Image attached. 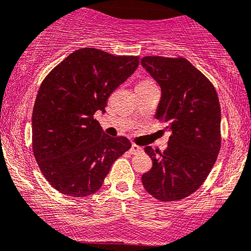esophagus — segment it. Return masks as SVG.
<instances>
[{
	"label": "esophagus",
	"mask_w": 251,
	"mask_h": 251,
	"mask_svg": "<svg viewBox=\"0 0 251 251\" xmlns=\"http://www.w3.org/2000/svg\"><path fill=\"white\" fill-rule=\"evenodd\" d=\"M130 151H131V153H138L142 151V148L138 147V145H136V144H132Z\"/></svg>",
	"instance_id": "esophagus-1"
}]
</instances>
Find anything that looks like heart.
I'll return each instance as SVG.
<instances>
[{"instance_id": "heart-1", "label": "heart", "mask_w": 251, "mask_h": 251, "mask_svg": "<svg viewBox=\"0 0 251 251\" xmlns=\"http://www.w3.org/2000/svg\"><path fill=\"white\" fill-rule=\"evenodd\" d=\"M148 82H149V81H145V82H142V83H148Z\"/></svg>"}]
</instances>
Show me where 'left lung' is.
<instances>
[{"instance_id": "1", "label": "left lung", "mask_w": 251, "mask_h": 251, "mask_svg": "<svg viewBox=\"0 0 251 251\" xmlns=\"http://www.w3.org/2000/svg\"><path fill=\"white\" fill-rule=\"evenodd\" d=\"M142 67L162 90L156 119L172 132L163 152L145 147L152 168L142 176L149 194L176 201L206 180L220 150V104L213 84L187 59L147 56Z\"/></svg>"}]
</instances>
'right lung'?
<instances>
[{"instance_id": "obj_1", "label": "right lung", "mask_w": 251, "mask_h": 251, "mask_svg": "<svg viewBox=\"0 0 251 251\" xmlns=\"http://www.w3.org/2000/svg\"><path fill=\"white\" fill-rule=\"evenodd\" d=\"M138 56L76 50L41 83L32 114V145L41 173L54 189L83 198L98 192L115 159L131 148L107 136L94 118L109 95L136 71Z\"/></svg>"}]
</instances>
